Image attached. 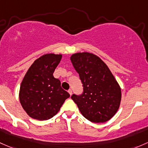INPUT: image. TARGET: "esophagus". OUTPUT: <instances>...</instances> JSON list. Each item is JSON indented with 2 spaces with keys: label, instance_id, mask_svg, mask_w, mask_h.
I'll use <instances>...</instances> for the list:
<instances>
[{
  "label": "esophagus",
  "instance_id": "obj_1",
  "mask_svg": "<svg viewBox=\"0 0 148 148\" xmlns=\"http://www.w3.org/2000/svg\"><path fill=\"white\" fill-rule=\"evenodd\" d=\"M68 93H69L70 96H71V94H72V91H71V89L68 90Z\"/></svg>",
  "mask_w": 148,
  "mask_h": 148
}]
</instances>
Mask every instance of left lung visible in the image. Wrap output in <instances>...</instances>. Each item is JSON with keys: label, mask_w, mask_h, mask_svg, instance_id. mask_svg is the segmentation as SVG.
I'll list each match as a JSON object with an SVG mask.
<instances>
[{"label": "left lung", "mask_w": 148, "mask_h": 148, "mask_svg": "<svg viewBox=\"0 0 148 148\" xmlns=\"http://www.w3.org/2000/svg\"><path fill=\"white\" fill-rule=\"evenodd\" d=\"M83 84L82 94H73L84 117L94 123L109 121L119 110L121 89L106 64L89 52L75 53L70 57Z\"/></svg>", "instance_id": "1"}]
</instances>
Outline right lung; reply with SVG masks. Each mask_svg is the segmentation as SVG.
<instances>
[{
  "label": "right lung",
  "mask_w": 148,
  "mask_h": 148,
  "mask_svg": "<svg viewBox=\"0 0 148 148\" xmlns=\"http://www.w3.org/2000/svg\"><path fill=\"white\" fill-rule=\"evenodd\" d=\"M62 54H46L33 62L23 78L19 99L29 117L46 121L55 116L70 95L61 87L53 73Z\"/></svg>",
  "instance_id": "add662e5"
}]
</instances>
